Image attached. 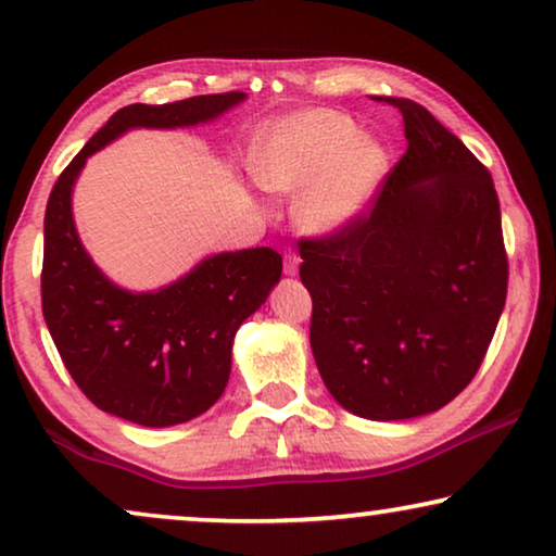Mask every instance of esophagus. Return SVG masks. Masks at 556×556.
<instances>
[{"mask_svg": "<svg viewBox=\"0 0 556 556\" xmlns=\"http://www.w3.org/2000/svg\"><path fill=\"white\" fill-rule=\"evenodd\" d=\"M299 265H301V257L293 253V250H288L283 255V273L286 276H299Z\"/></svg>", "mask_w": 556, "mask_h": 556, "instance_id": "obj_1", "label": "esophagus"}]
</instances>
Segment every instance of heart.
Returning <instances> with one entry per match:
<instances>
[{
    "label": "heart",
    "mask_w": 556,
    "mask_h": 556,
    "mask_svg": "<svg viewBox=\"0 0 556 556\" xmlns=\"http://www.w3.org/2000/svg\"><path fill=\"white\" fill-rule=\"evenodd\" d=\"M387 149L339 111H301L257 134L250 172L270 192H295V219L311 232L344 230L367 210L387 174Z\"/></svg>",
    "instance_id": "b5f03b06"
}]
</instances>
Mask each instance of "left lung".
I'll return each mask as SVG.
<instances>
[{
  "mask_svg": "<svg viewBox=\"0 0 556 556\" xmlns=\"http://www.w3.org/2000/svg\"><path fill=\"white\" fill-rule=\"evenodd\" d=\"M400 109L407 151L369 210L301 240L311 352L331 397L364 420L430 415L476 377L506 303L493 179L420 103Z\"/></svg>",
  "mask_w": 556,
  "mask_h": 556,
  "instance_id": "left-lung-1",
  "label": "left lung"
}]
</instances>
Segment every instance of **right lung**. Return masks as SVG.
Listing matches in <instances>:
<instances>
[{
	"mask_svg": "<svg viewBox=\"0 0 556 556\" xmlns=\"http://www.w3.org/2000/svg\"><path fill=\"white\" fill-rule=\"evenodd\" d=\"M245 98L230 90L126 105L52 187L45 210L42 316L75 384L103 413L143 428H169L207 413L230 379L235 333L280 280L283 257L273 248L217 253L159 291H126L98 268L75 230L78 174L88 156L131 128L210 124Z\"/></svg>",
	"mask_w": 556,
	"mask_h": 556,
	"instance_id": "1",
	"label": "right lung"
}]
</instances>
